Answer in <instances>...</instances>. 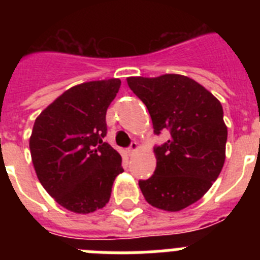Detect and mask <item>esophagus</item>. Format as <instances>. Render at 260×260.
Wrapping results in <instances>:
<instances>
[{"label":"esophagus","instance_id":"1","mask_svg":"<svg viewBox=\"0 0 260 260\" xmlns=\"http://www.w3.org/2000/svg\"><path fill=\"white\" fill-rule=\"evenodd\" d=\"M138 148H139V146H138L137 142H133V143L130 144V147H128L127 151H128V153H130V155H133L134 152H137Z\"/></svg>","mask_w":260,"mask_h":260}]
</instances>
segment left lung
Instances as JSON below:
<instances>
[{"mask_svg": "<svg viewBox=\"0 0 260 260\" xmlns=\"http://www.w3.org/2000/svg\"><path fill=\"white\" fill-rule=\"evenodd\" d=\"M127 84L148 109L153 133H171L169 141L153 148V174L139 181L143 197L164 211L189 207L210 190L224 165L228 128L221 104L185 75L130 77Z\"/></svg>", "mask_w": 260, "mask_h": 260, "instance_id": "obj_1", "label": "left lung"}]
</instances>
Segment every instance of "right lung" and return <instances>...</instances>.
Here are the masks:
<instances>
[{
	"instance_id": "right-lung-1",
	"label": "right lung",
	"mask_w": 260,
	"mask_h": 260,
	"mask_svg": "<svg viewBox=\"0 0 260 260\" xmlns=\"http://www.w3.org/2000/svg\"><path fill=\"white\" fill-rule=\"evenodd\" d=\"M121 80H92L71 87L35 119L29 151L36 176L62 207L89 213L109 202L123 169L121 155L103 142L107 109Z\"/></svg>"
}]
</instances>
